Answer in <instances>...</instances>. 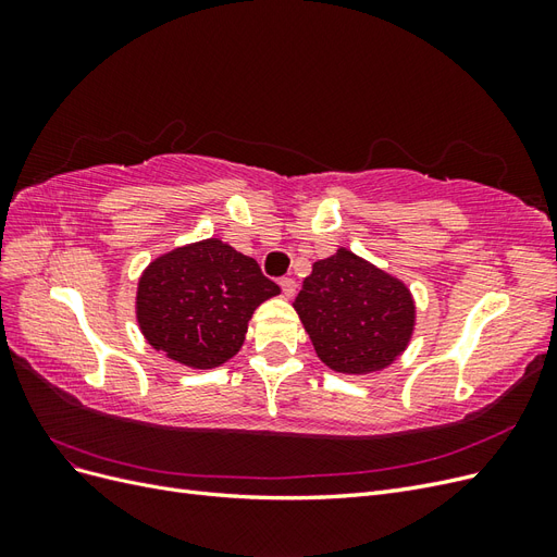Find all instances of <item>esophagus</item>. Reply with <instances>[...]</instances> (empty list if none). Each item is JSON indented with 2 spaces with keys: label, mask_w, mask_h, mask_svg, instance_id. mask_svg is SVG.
Wrapping results in <instances>:
<instances>
[{
  "label": "esophagus",
  "mask_w": 557,
  "mask_h": 557,
  "mask_svg": "<svg viewBox=\"0 0 557 557\" xmlns=\"http://www.w3.org/2000/svg\"><path fill=\"white\" fill-rule=\"evenodd\" d=\"M278 285H281V290H283V295L288 297V299H293L295 297V293H297V283L293 281V278H281L278 281Z\"/></svg>",
  "instance_id": "34e87169"
}]
</instances>
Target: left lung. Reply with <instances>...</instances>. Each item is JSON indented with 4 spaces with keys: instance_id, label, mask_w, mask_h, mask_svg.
I'll use <instances>...</instances> for the list:
<instances>
[{
    "instance_id": "8db88e82",
    "label": "left lung",
    "mask_w": 557,
    "mask_h": 557,
    "mask_svg": "<svg viewBox=\"0 0 557 557\" xmlns=\"http://www.w3.org/2000/svg\"><path fill=\"white\" fill-rule=\"evenodd\" d=\"M293 307L315 356L336 374L383 372L416 332L409 285L344 246L313 262Z\"/></svg>"
}]
</instances>
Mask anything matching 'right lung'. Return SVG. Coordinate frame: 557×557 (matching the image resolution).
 <instances>
[{"label":"right lung","instance_id":"1","mask_svg":"<svg viewBox=\"0 0 557 557\" xmlns=\"http://www.w3.org/2000/svg\"><path fill=\"white\" fill-rule=\"evenodd\" d=\"M276 295L256 260L211 237L150 260L134 313L148 346L183 367L215 369L237 356L248 320Z\"/></svg>","mask_w":557,"mask_h":557}]
</instances>
